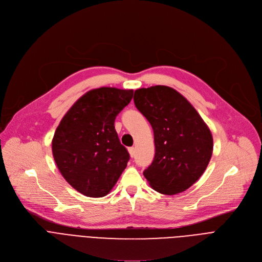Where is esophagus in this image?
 Here are the masks:
<instances>
[{"label": "esophagus", "mask_w": 262, "mask_h": 262, "mask_svg": "<svg viewBox=\"0 0 262 262\" xmlns=\"http://www.w3.org/2000/svg\"><path fill=\"white\" fill-rule=\"evenodd\" d=\"M128 151H129V153H130V156H131V157H133V156L135 155V149H134L133 147L129 148V149H128Z\"/></svg>", "instance_id": "obj_1"}]
</instances>
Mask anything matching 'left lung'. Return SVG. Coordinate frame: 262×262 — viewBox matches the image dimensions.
Wrapping results in <instances>:
<instances>
[{
	"mask_svg": "<svg viewBox=\"0 0 262 262\" xmlns=\"http://www.w3.org/2000/svg\"><path fill=\"white\" fill-rule=\"evenodd\" d=\"M133 98L154 132L155 155L144 176L162 194L186 191L210 163L213 137L209 127L189 100L171 87L140 88Z\"/></svg>",
	"mask_w": 262,
	"mask_h": 262,
	"instance_id": "8db88e82",
	"label": "left lung"
}]
</instances>
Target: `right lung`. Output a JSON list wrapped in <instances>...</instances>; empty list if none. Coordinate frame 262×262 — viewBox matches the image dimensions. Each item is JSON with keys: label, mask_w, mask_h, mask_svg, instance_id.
Wrapping results in <instances>:
<instances>
[{"label": "right lung", "mask_w": 262, "mask_h": 262, "mask_svg": "<svg viewBox=\"0 0 262 262\" xmlns=\"http://www.w3.org/2000/svg\"><path fill=\"white\" fill-rule=\"evenodd\" d=\"M133 90L102 87L79 97L62 118L52 139L54 162L66 182L88 197L106 196L130 159L114 120Z\"/></svg>", "instance_id": "1"}]
</instances>
